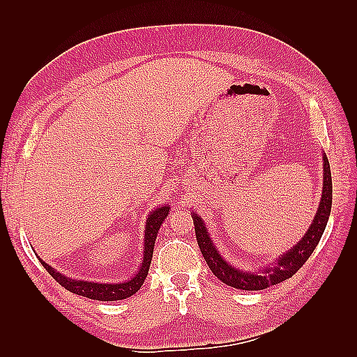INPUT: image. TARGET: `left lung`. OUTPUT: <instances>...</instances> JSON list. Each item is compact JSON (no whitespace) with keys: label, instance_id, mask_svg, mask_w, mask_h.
Masks as SVG:
<instances>
[{"label":"left lung","instance_id":"obj_1","mask_svg":"<svg viewBox=\"0 0 357 357\" xmlns=\"http://www.w3.org/2000/svg\"><path fill=\"white\" fill-rule=\"evenodd\" d=\"M331 199H333V184H331V172H330V162L327 156L324 155V188H322V198L319 208L314 216L313 224L310 225L308 231L304 234L298 244L282 256H279L276 267L265 268L264 271H245L234 268L231 265L224 261L215 244L210 239V234L204 225L202 219L195 213H192L193 224H195V233L196 241L201 248V253L206 259L210 270L213 275L222 280L224 284L230 285L233 288H239V290L247 291H256V290H265L271 285H276L282 280L291 278L296 271L302 268V265L307 262V259L314 248L319 244V241L324 234L325 227L328 222V216L331 211Z\"/></svg>","mask_w":357,"mask_h":357}]
</instances>
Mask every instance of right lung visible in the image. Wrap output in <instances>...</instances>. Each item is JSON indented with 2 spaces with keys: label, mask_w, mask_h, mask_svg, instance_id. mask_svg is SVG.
Instances as JSON below:
<instances>
[{
  "label": "right lung",
  "mask_w": 357,
  "mask_h": 357,
  "mask_svg": "<svg viewBox=\"0 0 357 357\" xmlns=\"http://www.w3.org/2000/svg\"><path fill=\"white\" fill-rule=\"evenodd\" d=\"M170 207L169 204H164L162 207H158L155 211H151L149 219H147V225H146V238H144V259L139 267V271L136 275L124 280L121 284H96V282H87V280H78V279H70L66 278L61 273H58L53 270L50 265L41 261L43 267L49 271V275L56 280L59 285H63L66 290H69L75 294L84 296V298L89 299H95V301H119V299H126L130 298L132 294L139 290L141 285L146 280L149 275V268H150V262H151V256H153V247H155V241L158 236V230L161 227L162 221L169 215Z\"/></svg>",
  "instance_id": "right-lung-1"
}]
</instances>
